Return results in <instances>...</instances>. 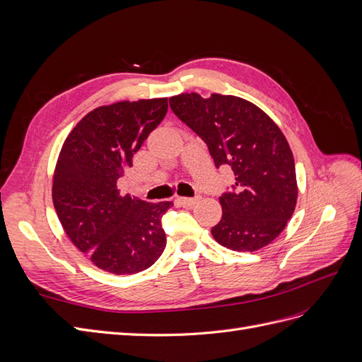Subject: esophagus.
<instances>
[{
  "instance_id": "1",
  "label": "esophagus",
  "mask_w": 362,
  "mask_h": 362,
  "mask_svg": "<svg viewBox=\"0 0 362 362\" xmlns=\"http://www.w3.org/2000/svg\"><path fill=\"white\" fill-rule=\"evenodd\" d=\"M178 202L182 205V206H193L199 202V196H196V198H178Z\"/></svg>"
}]
</instances>
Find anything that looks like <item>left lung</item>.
<instances>
[{
	"label": "left lung",
	"mask_w": 362,
	"mask_h": 362,
	"mask_svg": "<svg viewBox=\"0 0 362 362\" xmlns=\"http://www.w3.org/2000/svg\"><path fill=\"white\" fill-rule=\"evenodd\" d=\"M172 112L208 146L216 168L228 164L233 190L218 201L222 218L211 234L218 245L255 252L287 226L298 201L293 152L279 127L243 98L213 93L172 96Z\"/></svg>",
	"instance_id": "1"
}]
</instances>
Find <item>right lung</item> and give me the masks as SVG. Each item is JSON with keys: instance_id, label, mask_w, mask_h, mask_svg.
<instances>
[{"instance_id": "obj_1", "label": "right lung", "mask_w": 362, "mask_h": 362, "mask_svg": "<svg viewBox=\"0 0 362 362\" xmlns=\"http://www.w3.org/2000/svg\"><path fill=\"white\" fill-rule=\"evenodd\" d=\"M166 113L168 98L95 108L64 140L54 170L52 201L64 233L96 267L115 275L146 270L166 247L161 217L173 204H149L117 189Z\"/></svg>"}]
</instances>
